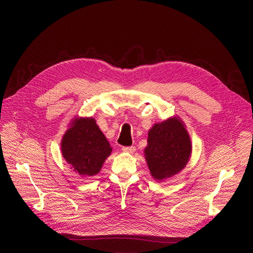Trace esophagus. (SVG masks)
I'll list each match as a JSON object with an SVG mask.
<instances>
[{
  "mask_svg": "<svg viewBox=\"0 0 253 253\" xmlns=\"http://www.w3.org/2000/svg\"><path fill=\"white\" fill-rule=\"evenodd\" d=\"M122 151L124 152H126V153H134L136 151V148L135 147H124L122 148Z\"/></svg>",
  "mask_w": 253,
  "mask_h": 253,
  "instance_id": "obj_1",
  "label": "esophagus"
}]
</instances>
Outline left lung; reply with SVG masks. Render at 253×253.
<instances>
[{"mask_svg": "<svg viewBox=\"0 0 253 253\" xmlns=\"http://www.w3.org/2000/svg\"><path fill=\"white\" fill-rule=\"evenodd\" d=\"M191 153L190 135L179 117L157 122L149 129L144 157L154 179L166 180L185 169Z\"/></svg>", "mask_w": 253, "mask_h": 253, "instance_id": "1", "label": "left lung"}]
</instances>
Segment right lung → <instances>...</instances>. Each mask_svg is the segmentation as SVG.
Here are the masks:
<instances>
[{
  "mask_svg": "<svg viewBox=\"0 0 253 253\" xmlns=\"http://www.w3.org/2000/svg\"><path fill=\"white\" fill-rule=\"evenodd\" d=\"M65 162L81 177L100 172L112 148L93 117L74 118L61 140Z\"/></svg>",
  "mask_w": 253,
  "mask_h": 253,
  "instance_id": "add662e5",
  "label": "right lung"
}]
</instances>
